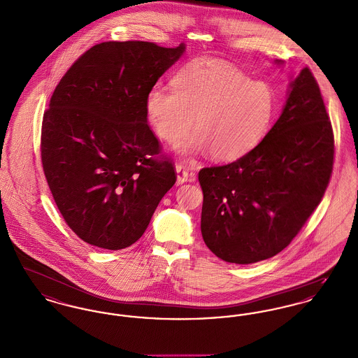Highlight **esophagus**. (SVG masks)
<instances>
[{
    "instance_id": "1",
    "label": "esophagus",
    "mask_w": 358,
    "mask_h": 358,
    "mask_svg": "<svg viewBox=\"0 0 358 358\" xmlns=\"http://www.w3.org/2000/svg\"><path fill=\"white\" fill-rule=\"evenodd\" d=\"M176 171H177V185H181V184H184L187 181H192L194 178V176L192 173H189L184 165H177Z\"/></svg>"
}]
</instances>
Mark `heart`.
<instances>
[{"label": "heart", "mask_w": 358, "mask_h": 358, "mask_svg": "<svg viewBox=\"0 0 358 358\" xmlns=\"http://www.w3.org/2000/svg\"><path fill=\"white\" fill-rule=\"evenodd\" d=\"M173 91L153 87L145 111L154 133L185 153L208 150L210 158L232 162L256 149L267 136L275 111L271 85L254 80L235 66L217 59H194L180 69Z\"/></svg>", "instance_id": "heart-1"}]
</instances>
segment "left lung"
Masks as SVG:
<instances>
[{"instance_id": "obj_1", "label": "left lung", "mask_w": 358, "mask_h": 358, "mask_svg": "<svg viewBox=\"0 0 358 358\" xmlns=\"http://www.w3.org/2000/svg\"><path fill=\"white\" fill-rule=\"evenodd\" d=\"M333 164L331 123L306 67L291 82L282 115L256 149L199 173L206 247L236 264L279 254L321 203Z\"/></svg>"}]
</instances>
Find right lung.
<instances>
[{
	"label": "right lung",
	"instance_id": "add662e5",
	"mask_svg": "<svg viewBox=\"0 0 358 358\" xmlns=\"http://www.w3.org/2000/svg\"><path fill=\"white\" fill-rule=\"evenodd\" d=\"M185 45L107 41L56 85L41 127V162L53 200L85 243L122 250L146 231L177 177L145 111L146 94Z\"/></svg>",
	"mask_w": 358,
	"mask_h": 358
}]
</instances>
